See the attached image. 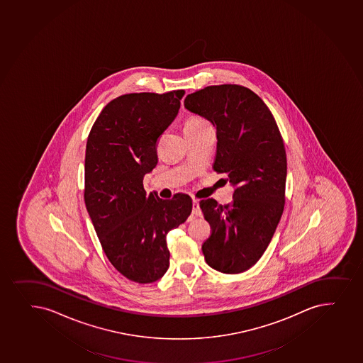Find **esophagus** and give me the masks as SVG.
I'll return each instance as SVG.
<instances>
[{
	"label": "esophagus",
	"instance_id": "obj_1",
	"mask_svg": "<svg viewBox=\"0 0 363 363\" xmlns=\"http://www.w3.org/2000/svg\"><path fill=\"white\" fill-rule=\"evenodd\" d=\"M191 213L196 215V216H200V215H201V210H200L198 200H193V210H191Z\"/></svg>",
	"mask_w": 363,
	"mask_h": 363
}]
</instances>
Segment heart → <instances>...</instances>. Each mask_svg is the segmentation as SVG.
<instances>
[{
    "mask_svg": "<svg viewBox=\"0 0 363 363\" xmlns=\"http://www.w3.org/2000/svg\"><path fill=\"white\" fill-rule=\"evenodd\" d=\"M210 125V123L206 119L201 117H191L187 119V122L184 123V130L188 129H200L204 126Z\"/></svg>",
    "mask_w": 363,
    "mask_h": 363,
    "instance_id": "obj_1",
    "label": "heart"
}]
</instances>
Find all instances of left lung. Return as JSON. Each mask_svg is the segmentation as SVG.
Wrapping results in <instances>:
<instances>
[{"instance_id": "obj_1", "label": "left lung", "mask_w": 363, "mask_h": 363, "mask_svg": "<svg viewBox=\"0 0 363 363\" xmlns=\"http://www.w3.org/2000/svg\"><path fill=\"white\" fill-rule=\"evenodd\" d=\"M184 107L216 126L213 170L227 174L232 204L200 201L211 235L205 261L224 274L256 264L277 230L285 206L287 160L273 114L252 90L237 84L206 86L184 99Z\"/></svg>"}]
</instances>
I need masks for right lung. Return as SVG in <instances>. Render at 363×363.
Here are the masks:
<instances>
[{"instance_id": "obj_1", "label": "right lung", "mask_w": 363, "mask_h": 363, "mask_svg": "<svg viewBox=\"0 0 363 363\" xmlns=\"http://www.w3.org/2000/svg\"><path fill=\"white\" fill-rule=\"evenodd\" d=\"M184 90L134 93L104 107L86 148L84 201L108 261L139 284L169 268L167 234L187 220L191 196L147 194L143 177L158 163L157 141L179 113Z\"/></svg>"}]
</instances>
